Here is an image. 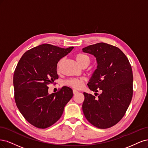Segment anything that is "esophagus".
Segmentation results:
<instances>
[{"label": "esophagus", "instance_id": "1", "mask_svg": "<svg viewBox=\"0 0 148 148\" xmlns=\"http://www.w3.org/2000/svg\"><path fill=\"white\" fill-rule=\"evenodd\" d=\"M77 93H79V92L77 91V90H75V89H73V93L74 94V95H75V94H77Z\"/></svg>", "mask_w": 148, "mask_h": 148}]
</instances>
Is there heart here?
<instances>
[{"label":"heart","mask_w":148,"mask_h":148,"mask_svg":"<svg viewBox=\"0 0 148 148\" xmlns=\"http://www.w3.org/2000/svg\"><path fill=\"white\" fill-rule=\"evenodd\" d=\"M75 60L79 65L82 66L85 63H90V58L84 53H78L75 55ZM60 63L58 64L59 66ZM84 84V79L82 78H72L67 80L65 82V84L68 86L72 87L75 88L82 87Z\"/></svg>","instance_id":"1"}]
</instances>
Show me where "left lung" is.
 Returning <instances> with one entry per match:
<instances>
[{
	"label": "left lung",
	"mask_w": 148,
	"mask_h": 148,
	"mask_svg": "<svg viewBox=\"0 0 148 148\" xmlns=\"http://www.w3.org/2000/svg\"><path fill=\"white\" fill-rule=\"evenodd\" d=\"M96 58L97 67L88 82L95 96L84 93L82 111L87 121L99 128H108L120 121L133 95V73L125 54L116 47L98 43L82 49ZM96 96V95H95Z\"/></svg>",
	"instance_id": "obj_1"
}]
</instances>
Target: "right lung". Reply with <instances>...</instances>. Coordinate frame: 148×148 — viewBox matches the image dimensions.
Returning <instances> with one entry per match:
<instances>
[{"label":"right lung","instance_id":"1","mask_svg":"<svg viewBox=\"0 0 148 148\" xmlns=\"http://www.w3.org/2000/svg\"><path fill=\"white\" fill-rule=\"evenodd\" d=\"M73 49L42 44L25 52L18 62L13 75L16 104L36 127L46 128L54 124L73 96V90L66 86L56 93L48 92V85L58 79L57 63Z\"/></svg>","mask_w":148,"mask_h":148}]
</instances>
